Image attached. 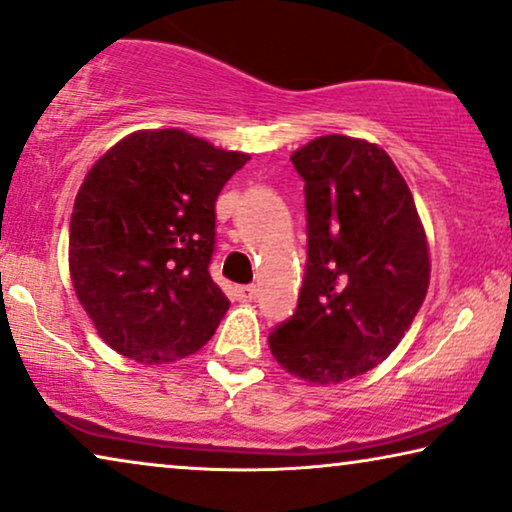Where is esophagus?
<instances>
[{"label":"esophagus","mask_w":512,"mask_h":512,"mask_svg":"<svg viewBox=\"0 0 512 512\" xmlns=\"http://www.w3.org/2000/svg\"><path fill=\"white\" fill-rule=\"evenodd\" d=\"M236 297L241 302H252L257 297V288L255 285H236Z\"/></svg>","instance_id":"1"}]
</instances>
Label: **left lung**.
<instances>
[{"mask_svg": "<svg viewBox=\"0 0 512 512\" xmlns=\"http://www.w3.org/2000/svg\"><path fill=\"white\" fill-rule=\"evenodd\" d=\"M304 180L306 271L297 309L269 335L311 384H339L388 358L424 304L431 262L405 177L384 149L323 135L290 156Z\"/></svg>", "mask_w": 512, "mask_h": 512, "instance_id": "obj_1", "label": "left lung"}]
</instances>
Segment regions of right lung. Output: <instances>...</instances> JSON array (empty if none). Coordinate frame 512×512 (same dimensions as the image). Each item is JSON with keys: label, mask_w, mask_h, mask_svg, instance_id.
<instances>
[{"label": "right lung", "mask_w": 512, "mask_h": 512, "mask_svg": "<svg viewBox=\"0 0 512 512\" xmlns=\"http://www.w3.org/2000/svg\"><path fill=\"white\" fill-rule=\"evenodd\" d=\"M248 159L163 128L131 133L88 170L70 220V276L121 356L173 363L215 335L229 309L208 271L215 201Z\"/></svg>", "instance_id": "obj_1"}]
</instances>
